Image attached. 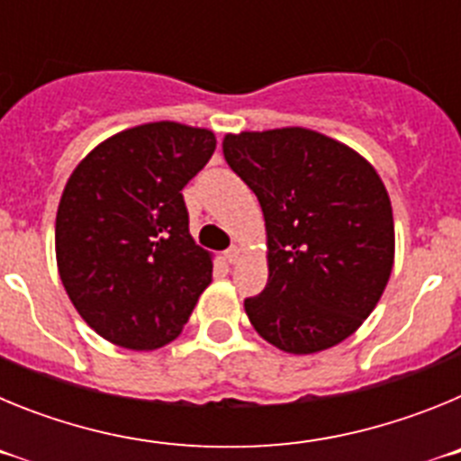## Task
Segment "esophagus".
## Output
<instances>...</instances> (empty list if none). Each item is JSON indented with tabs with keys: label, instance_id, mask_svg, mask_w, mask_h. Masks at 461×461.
Instances as JSON below:
<instances>
[{
	"label": "esophagus",
	"instance_id": "1",
	"mask_svg": "<svg viewBox=\"0 0 461 461\" xmlns=\"http://www.w3.org/2000/svg\"><path fill=\"white\" fill-rule=\"evenodd\" d=\"M226 258H228V263H230V266H235V263H238L240 260V247H230V249L226 251Z\"/></svg>",
	"mask_w": 461,
	"mask_h": 461
}]
</instances>
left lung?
Segmentation results:
<instances>
[{"label": "left lung", "mask_w": 461, "mask_h": 461, "mask_svg": "<svg viewBox=\"0 0 461 461\" xmlns=\"http://www.w3.org/2000/svg\"><path fill=\"white\" fill-rule=\"evenodd\" d=\"M228 166L266 217V291L244 300L260 337L295 356L351 337L394 260L388 191L372 164L323 133L288 126L223 138Z\"/></svg>", "instance_id": "obj_1"}]
</instances>
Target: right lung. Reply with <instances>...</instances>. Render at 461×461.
I'll list each match as a JSON object with an SVG mask.
<instances>
[{
    "instance_id": "obj_1",
    "label": "right lung",
    "mask_w": 461,
    "mask_h": 461,
    "mask_svg": "<svg viewBox=\"0 0 461 461\" xmlns=\"http://www.w3.org/2000/svg\"><path fill=\"white\" fill-rule=\"evenodd\" d=\"M217 148L207 129L152 122L94 148L64 186L55 221L59 279L96 335L154 351L180 335L212 281L182 189Z\"/></svg>"
}]
</instances>
